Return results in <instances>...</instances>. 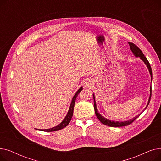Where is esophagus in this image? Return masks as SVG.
I'll list each match as a JSON object with an SVG mask.
<instances>
[{"instance_id": "1", "label": "esophagus", "mask_w": 161, "mask_h": 161, "mask_svg": "<svg viewBox=\"0 0 161 161\" xmlns=\"http://www.w3.org/2000/svg\"><path fill=\"white\" fill-rule=\"evenodd\" d=\"M93 85H94V81H92V80H88L86 82V86L87 87H92V86Z\"/></svg>"}]
</instances>
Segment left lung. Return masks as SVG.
Segmentation results:
<instances>
[{"instance_id":"8db88e82","label":"left lung","mask_w":161,"mask_h":161,"mask_svg":"<svg viewBox=\"0 0 161 161\" xmlns=\"http://www.w3.org/2000/svg\"><path fill=\"white\" fill-rule=\"evenodd\" d=\"M129 44L130 46V49L132 52V53L134 54V55L136 57H140V58L142 59V60L145 63V64H146V66H147L148 69H149V73L151 74V80H152V70H151V66H150V64L149 63V61H147V58L144 56V55H143V53H142V52L141 51V49L137 46L135 45L134 43H132V42H129ZM151 87L150 88V97H149V100H148V103H147V106L145 108V109L147 108V107L148 106L149 104V102H150V100H151ZM93 99H94V109H95V114L97 117L98 119H99V121L102 123L103 124L105 125H107V126H112V127H119V126H126V125H129L130 124H131L133 121H134V120L137 119V118L139 117L140 115H137L136 117H134L133 119L129 120V121H124V122H118V121H110V120H108L107 119H106V118L103 117L102 115H100L99 113L98 112V110H97V105H96V103H95V96L93 95Z\"/></svg>"}]
</instances>
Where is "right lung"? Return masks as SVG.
Listing matches in <instances>:
<instances>
[{
  "instance_id": "obj_1",
  "label": "right lung",
  "mask_w": 161,
  "mask_h": 161,
  "mask_svg": "<svg viewBox=\"0 0 161 161\" xmlns=\"http://www.w3.org/2000/svg\"><path fill=\"white\" fill-rule=\"evenodd\" d=\"M83 89L82 87H80L79 89V90L77 91V92L74 95L73 98H72V100L71 102V104H70V108H69V112H68L66 117L64 118V119L58 125L55 126V127L53 128H52V129H44V130H42V131H45V132H53V131H57V130H61L64 127H66V126L69 124V123L70 122V120L72 119V115H73V112H74V104H75V99H76V97H77L78 95L80 93V92Z\"/></svg>"
}]
</instances>
